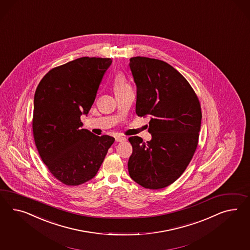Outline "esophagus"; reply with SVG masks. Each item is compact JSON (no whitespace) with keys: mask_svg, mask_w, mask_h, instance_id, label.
<instances>
[{"mask_svg":"<svg viewBox=\"0 0 250 250\" xmlns=\"http://www.w3.org/2000/svg\"><path fill=\"white\" fill-rule=\"evenodd\" d=\"M115 141L116 142H124V141H125V137L123 135H117V136H115Z\"/></svg>","mask_w":250,"mask_h":250,"instance_id":"1","label":"esophagus"}]
</instances>
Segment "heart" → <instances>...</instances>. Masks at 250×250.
<instances>
[{"label":"heart","instance_id":"1","mask_svg":"<svg viewBox=\"0 0 250 250\" xmlns=\"http://www.w3.org/2000/svg\"><path fill=\"white\" fill-rule=\"evenodd\" d=\"M128 89H131V86L126 80L125 76L122 74H117L114 80V91L115 95L121 94Z\"/></svg>","mask_w":250,"mask_h":250}]
</instances>
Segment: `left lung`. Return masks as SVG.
I'll return each mask as SVG.
<instances>
[{"label": "left lung", "mask_w": 250, "mask_h": 250, "mask_svg": "<svg viewBox=\"0 0 250 250\" xmlns=\"http://www.w3.org/2000/svg\"><path fill=\"white\" fill-rule=\"evenodd\" d=\"M129 66L136 84L135 113L150 116L152 135L146 143L129 137V175L143 188H164L182 175L195 154L200 103L187 79L167 62L136 56L130 58Z\"/></svg>", "instance_id": "8db88e82"}]
</instances>
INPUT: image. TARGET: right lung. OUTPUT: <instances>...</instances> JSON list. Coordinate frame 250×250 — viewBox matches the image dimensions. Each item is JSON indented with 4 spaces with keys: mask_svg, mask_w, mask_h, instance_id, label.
I'll list each match as a JSON object with an SVG mask.
<instances>
[{
    "mask_svg": "<svg viewBox=\"0 0 250 250\" xmlns=\"http://www.w3.org/2000/svg\"><path fill=\"white\" fill-rule=\"evenodd\" d=\"M110 58L81 57L53 68L41 80L34 100L33 132L42 162L67 186L95 177L115 142L82 129L81 115L92 107Z\"/></svg>",
    "mask_w": 250,
    "mask_h": 250,
    "instance_id": "obj_1",
    "label": "right lung"
}]
</instances>
